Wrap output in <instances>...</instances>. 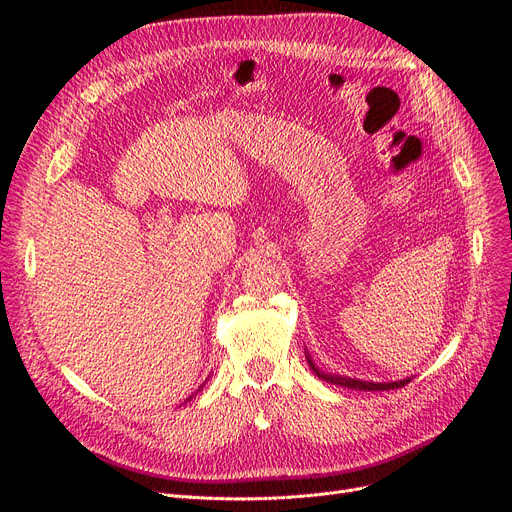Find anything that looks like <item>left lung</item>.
<instances>
[{
    "label": "left lung",
    "instance_id": "obj_1",
    "mask_svg": "<svg viewBox=\"0 0 512 512\" xmlns=\"http://www.w3.org/2000/svg\"><path fill=\"white\" fill-rule=\"evenodd\" d=\"M309 367L313 369V373L317 375L319 380L342 386V388H351V390H365V392H380V390H394V388H402L405 384H409L411 380H400V382H363V380H353V378H344V375H332V373H324L321 369L315 367V363L311 361V357L307 355Z\"/></svg>",
    "mask_w": 512,
    "mask_h": 512
}]
</instances>
